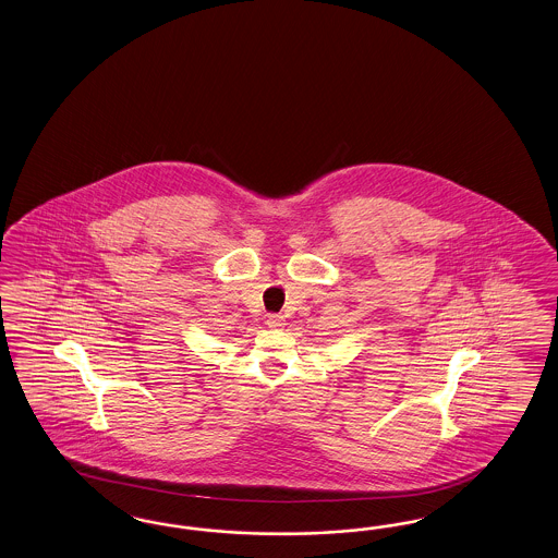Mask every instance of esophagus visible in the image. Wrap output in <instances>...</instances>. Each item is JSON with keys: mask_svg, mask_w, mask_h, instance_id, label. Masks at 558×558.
I'll return each instance as SVG.
<instances>
[{"mask_svg": "<svg viewBox=\"0 0 558 558\" xmlns=\"http://www.w3.org/2000/svg\"><path fill=\"white\" fill-rule=\"evenodd\" d=\"M266 324H268V328H282L284 326V317L282 315H269Z\"/></svg>", "mask_w": 558, "mask_h": 558, "instance_id": "1", "label": "esophagus"}]
</instances>
